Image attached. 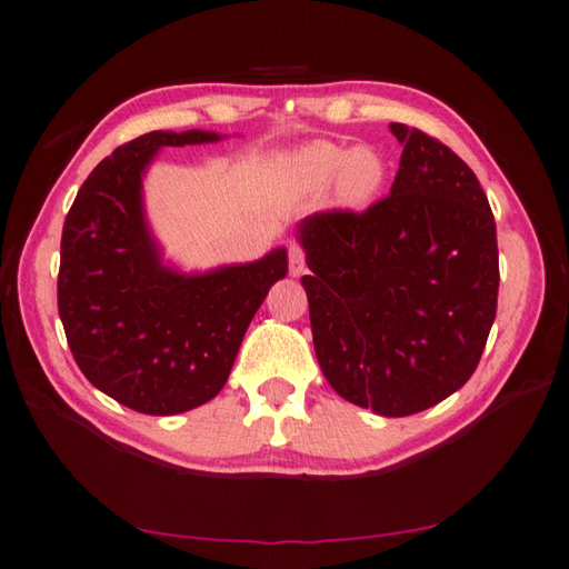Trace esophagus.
Listing matches in <instances>:
<instances>
[{"label":"esophagus","instance_id":"obj_1","mask_svg":"<svg viewBox=\"0 0 569 569\" xmlns=\"http://www.w3.org/2000/svg\"><path fill=\"white\" fill-rule=\"evenodd\" d=\"M287 256H289V272L301 274V272L307 270V252H305V248L292 243V246H289Z\"/></svg>","mask_w":569,"mask_h":569}]
</instances>
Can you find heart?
<instances>
[{
	"mask_svg": "<svg viewBox=\"0 0 569 569\" xmlns=\"http://www.w3.org/2000/svg\"><path fill=\"white\" fill-rule=\"evenodd\" d=\"M292 180L309 192L338 182V194L348 204H365L380 192L387 178V162L372 148H346L331 141L309 143L287 162Z\"/></svg>",
	"mask_w": 569,
	"mask_h": 569,
	"instance_id": "heart-1",
	"label": "heart"
}]
</instances>
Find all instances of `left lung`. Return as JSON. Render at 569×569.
<instances>
[{"instance_id": "obj_1", "label": "left lung", "mask_w": 569, "mask_h": 569, "mask_svg": "<svg viewBox=\"0 0 569 569\" xmlns=\"http://www.w3.org/2000/svg\"><path fill=\"white\" fill-rule=\"evenodd\" d=\"M403 146L389 194L299 223L313 350L340 397L380 416L436 407L470 380L497 317V223L475 172L438 138Z\"/></svg>"}]
</instances>
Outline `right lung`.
Returning <instances> with one entry per match:
<instances>
[{
    "instance_id": "add662e5",
    "label": "right lung",
    "mask_w": 569,
    "mask_h": 569,
    "mask_svg": "<svg viewBox=\"0 0 569 569\" xmlns=\"http://www.w3.org/2000/svg\"><path fill=\"white\" fill-rule=\"evenodd\" d=\"M213 131H150L90 172L62 226L58 311L82 375L150 416L197 409L221 391L287 250L182 274L160 260L143 213V172L166 146L219 141Z\"/></svg>"
}]
</instances>
